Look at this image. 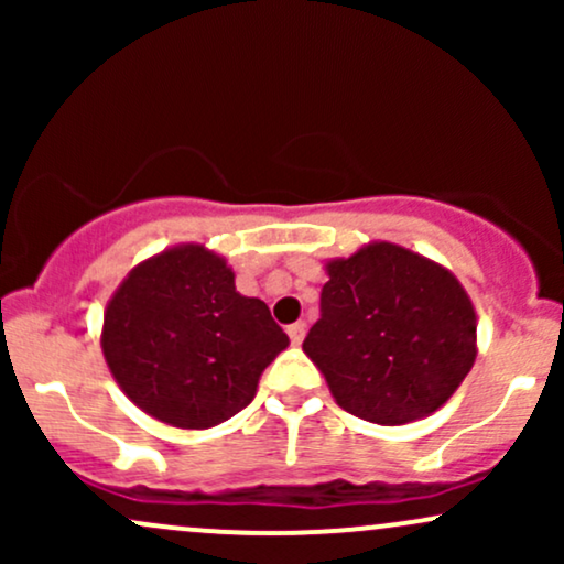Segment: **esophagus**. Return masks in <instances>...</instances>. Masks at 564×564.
<instances>
[{"label":"esophagus","mask_w":564,"mask_h":564,"mask_svg":"<svg viewBox=\"0 0 564 564\" xmlns=\"http://www.w3.org/2000/svg\"><path fill=\"white\" fill-rule=\"evenodd\" d=\"M286 332H289L291 345H302V339H304V323H302V321L291 323V326L286 328Z\"/></svg>","instance_id":"34e87169"}]
</instances>
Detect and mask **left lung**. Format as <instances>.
I'll list each match as a JSON object with an SVG mask.
<instances>
[{"mask_svg": "<svg viewBox=\"0 0 564 564\" xmlns=\"http://www.w3.org/2000/svg\"><path fill=\"white\" fill-rule=\"evenodd\" d=\"M326 273L302 349L336 403L384 426L448 403L477 358L475 304L458 278L390 241L328 260Z\"/></svg>", "mask_w": 564, "mask_h": 564, "instance_id": "obj_1", "label": "left lung"}]
</instances>
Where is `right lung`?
<instances>
[{
    "label": "right lung",
    "mask_w": 564,
    "mask_h": 564,
    "mask_svg": "<svg viewBox=\"0 0 564 564\" xmlns=\"http://www.w3.org/2000/svg\"><path fill=\"white\" fill-rule=\"evenodd\" d=\"M100 345L140 411L180 430H209L254 400L289 336L268 304L238 294L225 257L180 243L129 270L108 300Z\"/></svg>",
    "instance_id": "add662e5"
}]
</instances>
